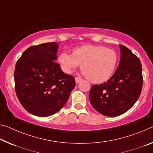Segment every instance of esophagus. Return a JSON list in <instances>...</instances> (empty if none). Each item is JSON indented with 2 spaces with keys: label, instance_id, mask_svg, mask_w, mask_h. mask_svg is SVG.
Returning a JSON list of instances; mask_svg holds the SVG:
<instances>
[{
  "label": "esophagus",
  "instance_id": "1",
  "mask_svg": "<svg viewBox=\"0 0 153 153\" xmlns=\"http://www.w3.org/2000/svg\"><path fill=\"white\" fill-rule=\"evenodd\" d=\"M75 79H76V84H78L82 81V78H81V77H76V78H75Z\"/></svg>",
  "mask_w": 153,
  "mask_h": 153
}]
</instances>
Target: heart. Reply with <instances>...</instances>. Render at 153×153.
Wrapping results in <instances>:
<instances>
[{
	"instance_id": "1",
	"label": "heart",
	"mask_w": 153,
	"mask_h": 153,
	"mask_svg": "<svg viewBox=\"0 0 153 153\" xmlns=\"http://www.w3.org/2000/svg\"><path fill=\"white\" fill-rule=\"evenodd\" d=\"M119 56L116 51L102 45H84L73 50V54L62 52L58 62L62 71L71 74L82 64L83 74L94 83H102L112 76Z\"/></svg>"
}]
</instances>
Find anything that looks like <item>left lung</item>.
<instances>
[{
    "mask_svg": "<svg viewBox=\"0 0 153 153\" xmlns=\"http://www.w3.org/2000/svg\"><path fill=\"white\" fill-rule=\"evenodd\" d=\"M120 60L114 74L105 83L92 86L89 93L91 105L101 114L117 116L134 105L141 94L142 64L129 48L120 45Z\"/></svg>",
    "mask_w": 153,
    "mask_h": 153,
    "instance_id": "1",
    "label": "left lung"
}]
</instances>
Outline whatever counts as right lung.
Listing matches in <instances>:
<instances>
[{"mask_svg":"<svg viewBox=\"0 0 153 153\" xmlns=\"http://www.w3.org/2000/svg\"><path fill=\"white\" fill-rule=\"evenodd\" d=\"M58 50L56 42L30 46L16 62L17 97L24 109L33 115L54 114L66 103L76 86L74 77L65 74L55 62Z\"/></svg>","mask_w":153,"mask_h":153,"instance_id":"1","label":"right lung"}]
</instances>
